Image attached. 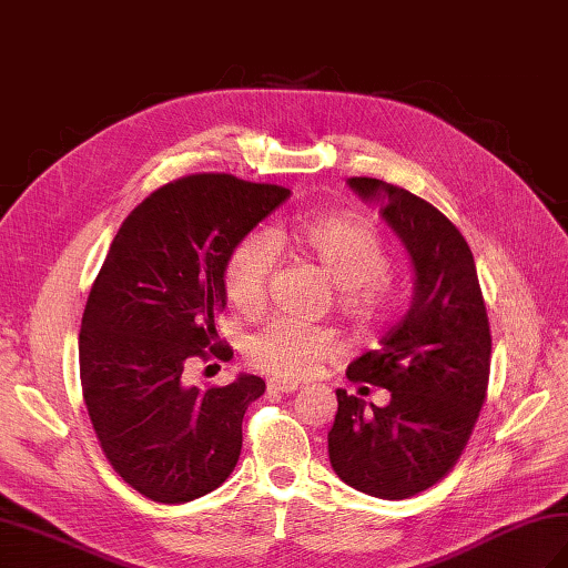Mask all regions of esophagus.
Segmentation results:
<instances>
[{"label": "esophagus", "instance_id": "1", "mask_svg": "<svg viewBox=\"0 0 568 568\" xmlns=\"http://www.w3.org/2000/svg\"><path fill=\"white\" fill-rule=\"evenodd\" d=\"M300 388V385L297 383H291V381H268V390L271 393H295Z\"/></svg>", "mask_w": 568, "mask_h": 568}]
</instances>
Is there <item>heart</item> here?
<instances>
[{
	"label": "heart",
	"instance_id": "heart-1",
	"mask_svg": "<svg viewBox=\"0 0 568 568\" xmlns=\"http://www.w3.org/2000/svg\"><path fill=\"white\" fill-rule=\"evenodd\" d=\"M275 239H287L315 258L336 283V305L356 327H378L390 315V287L385 275L390 256L383 239L368 222L354 214H317L295 220L291 226L275 229ZM275 268V241L256 229L239 239L229 251L222 285L234 307L258 310L268 293ZM339 352L336 334L291 317H273L251 332L244 354L251 366L277 378H305L322 361Z\"/></svg>",
	"mask_w": 568,
	"mask_h": 568
}]
</instances>
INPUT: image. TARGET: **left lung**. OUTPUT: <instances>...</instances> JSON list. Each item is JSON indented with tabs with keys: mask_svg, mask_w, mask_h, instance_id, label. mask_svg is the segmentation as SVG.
Returning <instances> with one entry per match:
<instances>
[{
	"mask_svg": "<svg viewBox=\"0 0 568 568\" xmlns=\"http://www.w3.org/2000/svg\"><path fill=\"white\" fill-rule=\"evenodd\" d=\"M361 200H378L415 268L407 315L376 352L348 364L354 383L390 390L385 407L336 390L329 462L346 486L403 500L449 474L474 432L490 373V324L474 253L462 232L413 192L376 178H348Z\"/></svg>",
	"mask_w": 568,
	"mask_h": 568,
	"instance_id": "8db88e82",
	"label": "left lung"
}]
</instances>
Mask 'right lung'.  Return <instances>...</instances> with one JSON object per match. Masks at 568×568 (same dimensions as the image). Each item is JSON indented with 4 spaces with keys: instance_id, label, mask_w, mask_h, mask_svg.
<instances>
[{
    "instance_id": "1",
    "label": "right lung",
    "mask_w": 568,
    "mask_h": 568,
    "mask_svg": "<svg viewBox=\"0 0 568 568\" xmlns=\"http://www.w3.org/2000/svg\"><path fill=\"white\" fill-rule=\"evenodd\" d=\"M287 197V187L226 173L173 180L126 216L94 277L80 327L82 397L112 468L155 503L207 496L239 462L263 378L241 373L200 390L183 368L234 356L214 327L226 256Z\"/></svg>"
}]
</instances>
